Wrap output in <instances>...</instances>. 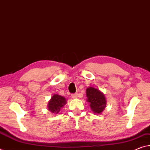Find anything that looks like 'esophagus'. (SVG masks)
<instances>
[{"label":"esophagus","instance_id":"esophagus-1","mask_svg":"<svg viewBox=\"0 0 150 150\" xmlns=\"http://www.w3.org/2000/svg\"><path fill=\"white\" fill-rule=\"evenodd\" d=\"M71 97L73 98H78V93H74V94H72Z\"/></svg>","mask_w":150,"mask_h":150}]
</instances>
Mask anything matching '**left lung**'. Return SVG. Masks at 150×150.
I'll return each instance as SVG.
<instances>
[{"instance_id":"8db88e82","label":"left lung","mask_w":150,"mask_h":150,"mask_svg":"<svg viewBox=\"0 0 150 150\" xmlns=\"http://www.w3.org/2000/svg\"><path fill=\"white\" fill-rule=\"evenodd\" d=\"M87 101L89 103L92 111L95 114H100L106 106L105 96L99 90L89 87L86 89Z\"/></svg>"}]
</instances>
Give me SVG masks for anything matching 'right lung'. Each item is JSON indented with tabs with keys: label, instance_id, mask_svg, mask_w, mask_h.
Here are the masks:
<instances>
[{
	"label": "right lung",
	"instance_id": "right-lung-1",
	"mask_svg": "<svg viewBox=\"0 0 150 150\" xmlns=\"http://www.w3.org/2000/svg\"><path fill=\"white\" fill-rule=\"evenodd\" d=\"M67 103L66 98L57 94H55L52 96L48 103L47 108L48 110L53 114H57L60 111L61 108L65 105Z\"/></svg>",
	"mask_w": 150,
	"mask_h": 150
}]
</instances>
